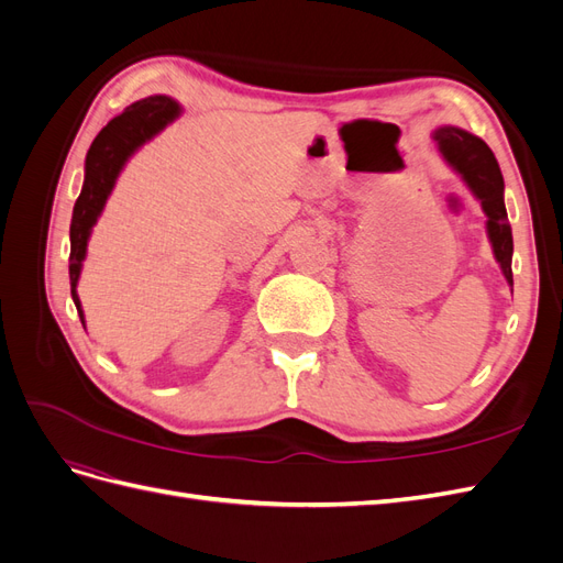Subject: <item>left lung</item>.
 Here are the masks:
<instances>
[{"mask_svg":"<svg viewBox=\"0 0 563 563\" xmlns=\"http://www.w3.org/2000/svg\"><path fill=\"white\" fill-rule=\"evenodd\" d=\"M432 139L439 147V155L463 178L470 187V192L482 201L486 213V234L493 249V255L503 269V275L509 286H515L512 279V228L507 223L505 211V183L500 166L493 157L490 147L465 129L457 126H439L432 131Z\"/></svg>","mask_w":563,"mask_h":563,"instance_id":"8db88e82","label":"left lung"}]
</instances>
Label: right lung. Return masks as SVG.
Listing matches in <instances>:
<instances>
[{"label":"right lung","mask_w":563,"mask_h":563,"mask_svg":"<svg viewBox=\"0 0 563 563\" xmlns=\"http://www.w3.org/2000/svg\"><path fill=\"white\" fill-rule=\"evenodd\" d=\"M183 108L168 96H150L129 106L117 114L108 126L96 135L84 162V185L73 209L70 223V294L75 308L84 323L81 300L77 296V284L81 275V263L87 258V246L93 225L106 209V201L112 195V187L122 174L126 162L147 141L155 139L168 124L176 122ZM87 329V327H84Z\"/></svg>","instance_id":"1"}]
</instances>
